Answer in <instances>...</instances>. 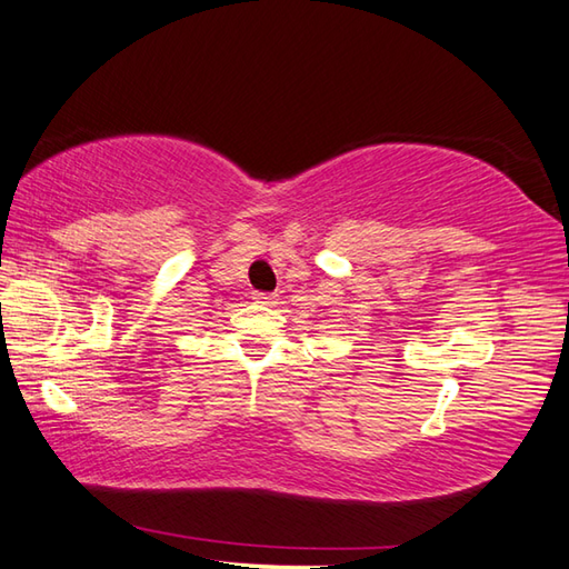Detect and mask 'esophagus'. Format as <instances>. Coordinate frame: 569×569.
Segmentation results:
<instances>
[{
  "mask_svg": "<svg viewBox=\"0 0 569 569\" xmlns=\"http://www.w3.org/2000/svg\"><path fill=\"white\" fill-rule=\"evenodd\" d=\"M252 299H256L258 305H277V295H270V292H256Z\"/></svg>",
  "mask_w": 569,
  "mask_h": 569,
  "instance_id": "34e87169",
  "label": "esophagus"
}]
</instances>
